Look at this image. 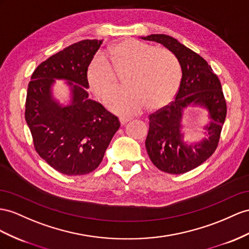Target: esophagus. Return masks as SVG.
I'll list each match as a JSON object with an SVG mask.
<instances>
[{"label": "esophagus", "mask_w": 249, "mask_h": 249, "mask_svg": "<svg viewBox=\"0 0 249 249\" xmlns=\"http://www.w3.org/2000/svg\"><path fill=\"white\" fill-rule=\"evenodd\" d=\"M119 120H120V123H121V124H122V125H125V124H126L127 122H129V121H130L131 119H130V118H125V117H121V118H120Z\"/></svg>", "instance_id": "esophagus-1"}]
</instances>
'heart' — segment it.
<instances>
[{"label":"heart","mask_w":249,"mask_h":249,"mask_svg":"<svg viewBox=\"0 0 249 249\" xmlns=\"http://www.w3.org/2000/svg\"><path fill=\"white\" fill-rule=\"evenodd\" d=\"M126 72L125 74L124 72ZM124 75L123 89L109 95L106 105L119 114H136L160 108L175 98L181 82V65L174 53L164 47L127 39L108 47L103 56H94L86 70L90 90L104 99L119 85Z\"/></svg>","instance_id":"heart-1"}]
</instances>
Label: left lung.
<instances>
[{
  "label": "left lung",
  "instance_id": "1",
  "mask_svg": "<svg viewBox=\"0 0 249 249\" xmlns=\"http://www.w3.org/2000/svg\"><path fill=\"white\" fill-rule=\"evenodd\" d=\"M144 40L161 43L174 53L182 68V79L176 99L149 114V130L145 146L152 164L164 173L181 175L205 162L218 147L227 106L221 83L201 55L184 46L173 36L151 35ZM191 104L205 107L212 120L207 126L209 139L193 145L182 142L180 118Z\"/></svg>",
  "mask_w": 249,
  "mask_h": 249
}]
</instances>
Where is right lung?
I'll list each match as a JSON object with an SVG mask.
<instances>
[{"mask_svg":"<svg viewBox=\"0 0 249 249\" xmlns=\"http://www.w3.org/2000/svg\"><path fill=\"white\" fill-rule=\"evenodd\" d=\"M102 41L83 40L64 48L36 68L28 84L25 120L35 149L59 173L82 176L98 168L120 127L116 116L88 99L86 70ZM53 78H65L73 90L71 106L52 100Z\"/></svg>","mask_w":249,"mask_h":249,"instance_id":"right-lung-1","label":"right lung"}]
</instances>
